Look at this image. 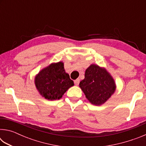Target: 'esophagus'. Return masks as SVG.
Masks as SVG:
<instances>
[{"instance_id": "34e87169", "label": "esophagus", "mask_w": 146, "mask_h": 146, "mask_svg": "<svg viewBox=\"0 0 146 146\" xmlns=\"http://www.w3.org/2000/svg\"><path fill=\"white\" fill-rule=\"evenodd\" d=\"M79 82H80V79H76L75 81H74V83L76 86H78L79 84Z\"/></svg>"}]
</instances>
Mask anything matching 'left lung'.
<instances>
[{
  "instance_id": "obj_1",
  "label": "left lung",
  "mask_w": 146,
  "mask_h": 146,
  "mask_svg": "<svg viewBox=\"0 0 146 146\" xmlns=\"http://www.w3.org/2000/svg\"><path fill=\"white\" fill-rule=\"evenodd\" d=\"M79 86L90 102L95 106L104 104L116 90L112 76L105 68L96 64H91L87 68L85 78Z\"/></svg>"
}]
</instances>
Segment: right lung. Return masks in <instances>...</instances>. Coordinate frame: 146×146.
Here are the masks:
<instances>
[{
  "instance_id": "obj_1",
  "label": "right lung",
  "mask_w": 146,
  "mask_h": 146,
  "mask_svg": "<svg viewBox=\"0 0 146 146\" xmlns=\"http://www.w3.org/2000/svg\"><path fill=\"white\" fill-rule=\"evenodd\" d=\"M35 84L40 95L49 100L60 99L74 85L66 73L62 62L52 63L40 70L35 76Z\"/></svg>"
}]
</instances>
